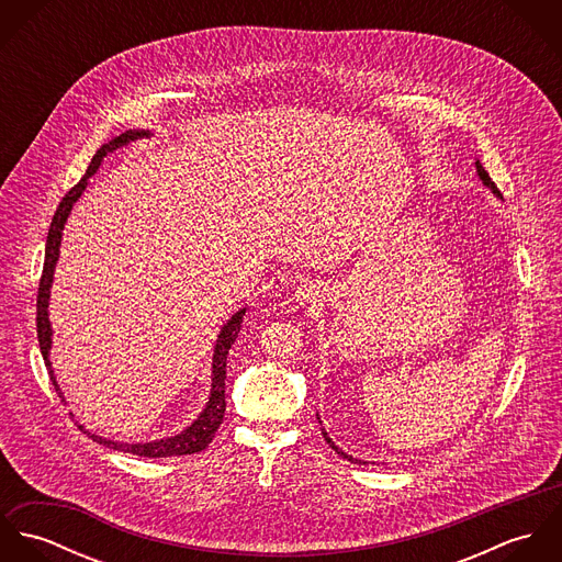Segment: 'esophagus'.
I'll use <instances>...</instances> for the list:
<instances>
[{
    "mask_svg": "<svg viewBox=\"0 0 562 562\" xmlns=\"http://www.w3.org/2000/svg\"><path fill=\"white\" fill-rule=\"evenodd\" d=\"M318 292H321L318 285H303V299H307V301H314L318 296Z\"/></svg>",
    "mask_w": 562,
    "mask_h": 562,
    "instance_id": "esophagus-1",
    "label": "esophagus"
}]
</instances>
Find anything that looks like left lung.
<instances>
[{
	"label": "left lung",
	"instance_id": "obj_1",
	"mask_svg": "<svg viewBox=\"0 0 562 562\" xmlns=\"http://www.w3.org/2000/svg\"><path fill=\"white\" fill-rule=\"evenodd\" d=\"M476 168H479V175H481V179H482V181H484V186H488V188H491V190H493V194H497V196H502V194H499V190H497V186H495V183H493V179H491V177H488V172H486V170H484V166H482L481 161H476ZM322 437H324V441H326V443H328V446H330V448H333V450H335V452H337V454H339V457H344V459H348V461H355V459H352V457H348V454H346V452H341V450H339V448H337V446H335V443H333V441H330V439H328V435H326V432H324V428H322Z\"/></svg>",
	"mask_w": 562,
	"mask_h": 562
}]
</instances>
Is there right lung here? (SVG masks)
Instances as JSON below:
<instances>
[{"label": "right lung", "instance_id": "add662e5", "mask_svg": "<svg viewBox=\"0 0 562 562\" xmlns=\"http://www.w3.org/2000/svg\"><path fill=\"white\" fill-rule=\"evenodd\" d=\"M140 136H149V132H136V130H130L121 136H116L110 145H103L88 164V170L86 175L81 177L80 181L65 194V199L60 201L54 218H52V225H49V234H47V244H45V263H43V274H41V283H38V296H36V333H38V346H41V352H43V359H45V366H47V372H49V379L60 396V387L56 383V376L52 372V363H49V348H52V326H49V318H47V301H49V288H52V279H54V268H56V261H58V255H60V238H63V229H65V223L71 214V207L74 203L81 196V192L86 190L88 186V177L94 175V170L99 168L101 160L110 154V151H116L119 147L127 145L130 140H136ZM246 310H240L232 321L227 322L218 335V341H216V350H214V379H212V396L210 402L205 406V411L199 415V419L188 426L181 435H175V437H168V439H160V441H154V443H114V441H108V439H101V437H94L90 435L97 443H103L108 448H114L119 452H130V454H138V457H147V459H164V457H181V454H196L201 450H205L210 446V441L214 439L216 430L221 428L223 424V417H225V379H227V355H229V348L232 344L236 341L238 333H240L241 316H244ZM63 398V396H60ZM81 428V426H80ZM83 430V428H81Z\"/></svg>", "mask_w": 562, "mask_h": 562}]
</instances>
